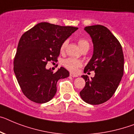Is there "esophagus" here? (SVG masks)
Listing matches in <instances>:
<instances>
[{
    "mask_svg": "<svg viewBox=\"0 0 134 134\" xmlns=\"http://www.w3.org/2000/svg\"><path fill=\"white\" fill-rule=\"evenodd\" d=\"M69 75H70V76H71V77H78V76H77V75H76V74H74V73H71V72L69 74Z\"/></svg>",
    "mask_w": 134,
    "mask_h": 134,
    "instance_id": "esophagus-1",
    "label": "esophagus"
}]
</instances>
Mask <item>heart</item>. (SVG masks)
Wrapping results in <instances>:
<instances>
[{"label":"heart","instance_id":"b5f03b06","mask_svg":"<svg viewBox=\"0 0 134 134\" xmlns=\"http://www.w3.org/2000/svg\"><path fill=\"white\" fill-rule=\"evenodd\" d=\"M67 41H65L62 43L60 48V50L61 52H63L65 51V48L67 47ZM78 45H79L80 48H81V50H83L85 48H89L90 46L89 42L86 39H80L78 40ZM63 65H64V67H66L69 71H76L78 69V68L82 66V63L81 60H77V59H76V58H68L65 59L63 61Z\"/></svg>","mask_w":134,"mask_h":134}]
</instances>
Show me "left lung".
<instances>
[{
    "label": "left lung",
    "instance_id": "8db88e82",
    "mask_svg": "<svg viewBox=\"0 0 134 134\" xmlns=\"http://www.w3.org/2000/svg\"><path fill=\"white\" fill-rule=\"evenodd\" d=\"M84 31L92 39L93 54L84 71L95 74L91 79L82 76L86 84L80 95L86 103L98 105L110 99L117 89L123 76L124 57L121 43L106 27L89 26Z\"/></svg>",
    "mask_w": 134,
    "mask_h": 134
}]
</instances>
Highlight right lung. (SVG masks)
I'll return each mask as SVG.
<instances>
[{"instance_id": "obj_1", "label": "right lung", "mask_w": 134, "mask_h": 134, "mask_svg": "<svg viewBox=\"0 0 134 134\" xmlns=\"http://www.w3.org/2000/svg\"><path fill=\"white\" fill-rule=\"evenodd\" d=\"M77 29L40 22L22 35L13 70L24 95L32 102L44 103L50 101L57 93L58 80L69 76L64 67L54 73L46 66L48 61H57L62 43Z\"/></svg>"}]
</instances>
